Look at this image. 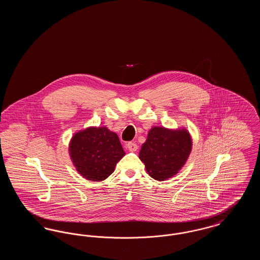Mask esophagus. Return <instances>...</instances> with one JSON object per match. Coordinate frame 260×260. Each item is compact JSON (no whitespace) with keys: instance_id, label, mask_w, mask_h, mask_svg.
Returning a JSON list of instances; mask_svg holds the SVG:
<instances>
[{"instance_id":"34e87169","label":"esophagus","mask_w":260,"mask_h":260,"mask_svg":"<svg viewBox=\"0 0 260 260\" xmlns=\"http://www.w3.org/2000/svg\"><path fill=\"white\" fill-rule=\"evenodd\" d=\"M126 148L128 149L129 151H132V152H135L137 150V145H136V142H128L126 144Z\"/></svg>"}]
</instances>
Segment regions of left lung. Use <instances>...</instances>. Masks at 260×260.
<instances>
[{
    "label": "left lung",
    "instance_id": "8db88e82",
    "mask_svg": "<svg viewBox=\"0 0 260 260\" xmlns=\"http://www.w3.org/2000/svg\"><path fill=\"white\" fill-rule=\"evenodd\" d=\"M192 137L185 127L153 126L142 144L139 159L155 180L172 178L184 167L192 151Z\"/></svg>",
    "mask_w": 260,
    "mask_h": 260
}]
</instances>
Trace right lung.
Instances as JSON below:
<instances>
[{"instance_id": "add662e5", "label": "right lung", "mask_w": 260, "mask_h": 260, "mask_svg": "<svg viewBox=\"0 0 260 260\" xmlns=\"http://www.w3.org/2000/svg\"><path fill=\"white\" fill-rule=\"evenodd\" d=\"M68 151L76 171L94 182L111 175L125 155L117 134L106 126H88L75 133Z\"/></svg>"}]
</instances>
